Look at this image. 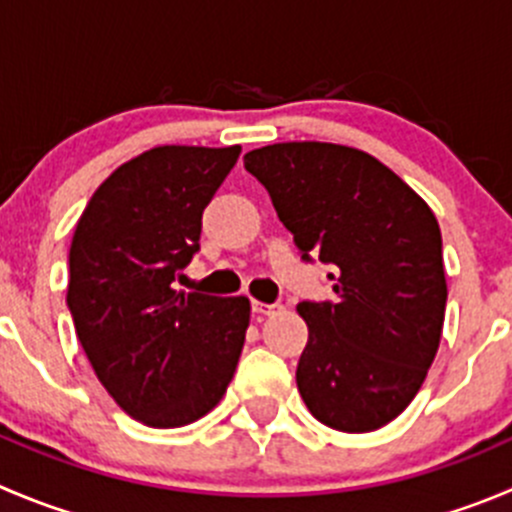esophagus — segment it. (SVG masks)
<instances>
[{
    "instance_id": "1",
    "label": "esophagus",
    "mask_w": 512,
    "mask_h": 512,
    "mask_svg": "<svg viewBox=\"0 0 512 512\" xmlns=\"http://www.w3.org/2000/svg\"><path fill=\"white\" fill-rule=\"evenodd\" d=\"M251 309H253V314L269 316V314H274V311H279L281 304H264V301H251Z\"/></svg>"
}]
</instances>
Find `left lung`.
<instances>
[{"mask_svg":"<svg viewBox=\"0 0 512 512\" xmlns=\"http://www.w3.org/2000/svg\"><path fill=\"white\" fill-rule=\"evenodd\" d=\"M301 259L334 266V301L296 306L309 342L296 384L311 415L372 432L410 405L445 321L442 236L425 201L369 153L276 143L243 155Z\"/></svg>","mask_w":512,"mask_h":512,"instance_id":"1","label":"left lung"}]
</instances>
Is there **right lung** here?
Returning <instances> with one entry per match:
<instances>
[{"mask_svg": "<svg viewBox=\"0 0 512 512\" xmlns=\"http://www.w3.org/2000/svg\"><path fill=\"white\" fill-rule=\"evenodd\" d=\"M241 145H160L92 193L70 246L75 332L107 394L148 427H183L221 402L236 372L246 296L175 291L201 248L203 208Z\"/></svg>", "mask_w": 512, "mask_h": 512, "instance_id": "add662e5", "label": "right lung"}]
</instances>
